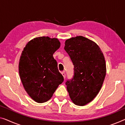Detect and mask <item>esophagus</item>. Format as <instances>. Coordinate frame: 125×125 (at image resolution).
<instances>
[{
    "mask_svg": "<svg viewBox=\"0 0 125 125\" xmlns=\"http://www.w3.org/2000/svg\"><path fill=\"white\" fill-rule=\"evenodd\" d=\"M62 74L63 75V77H64V79H65V77H66V73H65V72H62Z\"/></svg>",
    "mask_w": 125,
    "mask_h": 125,
    "instance_id": "1",
    "label": "esophagus"
}]
</instances>
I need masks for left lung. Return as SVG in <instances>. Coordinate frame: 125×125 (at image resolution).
Returning a JSON list of instances; mask_svg holds the SVG:
<instances>
[{
	"label": "left lung",
	"instance_id": "1",
	"mask_svg": "<svg viewBox=\"0 0 125 125\" xmlns=\"http://www.w3.org/2000/svg\"><path fill=\"white\" fill-rule=\"evenodd\" d=\"M64 50L74 66L73 77L66 82L69 95L74 104L85 105L97 95L105 79L103 54L97 44L82 36L67 40Z\"/></svg>",
	"mask_w": 125,
	"mask_h": 125
}]
</instances>
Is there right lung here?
<instances>
[{
  "label": "right lung",
  "mask_w": 125,
  "mask_h": 125,
  "mask_svg": "<svg viewBox=\"0 0 125 125\" xmlns=\"http://www.w3.org/2000/svg\"><path fill=\"white\" fill-rule=\"evenodd\" d=\"M57 39L48 36L33 39L22 51L19 73L29 96L38 103L47 102L64 81L53 55L60 47Z\"/></svg>",
  "instance_id": "right-lung-1"
}]
</instances>
